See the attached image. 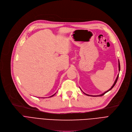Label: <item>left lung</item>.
I'll use <instances>...</instances> for the list:
<instances>
[{
  "mask_svg": "<svg viewBox=\"0 0 132 132\" xmlns=\"http://www.w3.org/2000/svg\"><path fill=\"white\" fill-rule=\"evenodd\" d=\"M118 68H119V71H120V63H119V60H118ZM118 76H119V74L118 75V76H117V78H116V80H115V82H114V84H113V85L112 86V87H111L108 90H107V91H106V92H105L104 93H103V94H101V95H97V96H92V95H88V94H85V93H84L85 95H87V96H93V97H98V96H103L104 95H105L106 93H107V92H108L109 91H110L111 89H112L114 87V86L115 85V84H116V82H117V80H118Z\"/></svg>",
  "mask_w": 132,
  "mask_h": 132,
  "instance_id": "left-lung-1",
  "label": "left lung"
}]
</instances>
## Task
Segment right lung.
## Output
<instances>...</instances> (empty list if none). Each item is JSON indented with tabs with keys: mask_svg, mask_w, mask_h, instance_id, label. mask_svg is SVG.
Wrapping results in <instances>:
<instances>
[{
	"mask_svg": "<svg viewBox=\"0 0 132 132\" xmlns=\"http://www.w3.org/2000/svg\"><path fill=\"white\" fill-rule=\"evenodd\" d=\"M55 95V94H54V95H52V96H50V97H53V96H54V95Z\"/></svg>",
	"mask_w": 132,
	"mask_h": 132,
	"instance_id": "obj_1",
	"label": "right lung"
}]
</instances>
